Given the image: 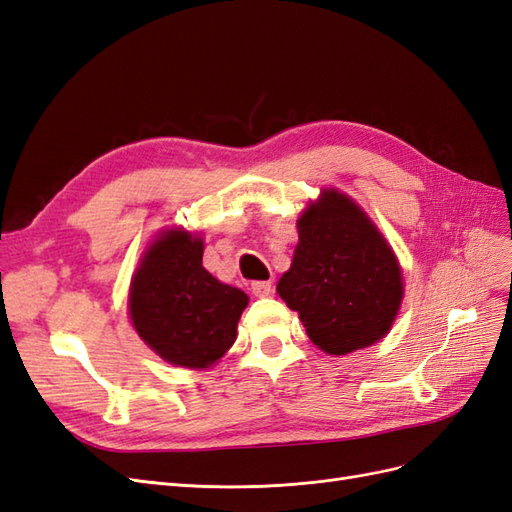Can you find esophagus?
<instances>
[{
	"instance_id": "34e87169",
	"label": "esophagus",
	"mask_w": 512,
	"mask_h": 512,
	"mask_svg": "<svg viewBox=\"0 0 512 512\" xmlns=\"http://www.w3.org/2000/svg\"><path fill=\"white\" fill-rule=\"evenodd\" d=\"M271 290V282H252V292L256 297H269Z\"/></svg>"
}]
</instances>
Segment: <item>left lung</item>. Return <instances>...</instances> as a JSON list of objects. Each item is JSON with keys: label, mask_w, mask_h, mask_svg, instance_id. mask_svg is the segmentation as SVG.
I'll use <instances>...</instances> for the list:
<instances>
[{"label": "left lung", "mask_w": 512, "mask_h": 512, "mask_svg": "<svg viewBox=\"0 0 512 512\" xmlns=\"http://www.w3.org/2000/svg\"><path fill=\"white\" fill-rule=\"evenodd\" d=\"M299 243L277 292L327 354L342 356L389 333L404 299L393 247L352 198L322 190L297 220Z\"/></svg>", "instance_id": "left-lung-1"}]
</instances>
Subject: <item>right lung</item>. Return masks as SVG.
I'll return each instance as SVG.
<instances>
[{
    "label": "right lung",
    "instance_id": "obj_1",
    "mask_svg": "<svg viewBox=\"0 0 512 512\" xmlns=\"http://www.w3.org/2000/svg\"><path fill=\"white\" fill-rule=\"evenodd\" d=\"M203 237L166 230L136 269L128 312L143 342L177 367L207 369L237 339V322L250 303L203 267Z\"/></svg>",
    "mask_w": 512,
    "mask_h": 512
}]
</instances>
